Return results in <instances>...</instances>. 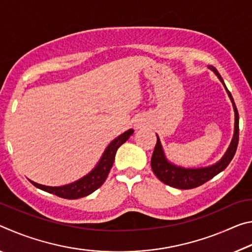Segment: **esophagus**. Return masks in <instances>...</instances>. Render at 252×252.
<instances>
[{"instance_id":"obj_1","label":"esophagus","mask_w":252,"mask_h":252,"mask_svg":"<svg viewBox=\"0 0 252 252\" xmlns=\"http://www.w3.org/2000/svg\"><path fill=\"white\" fill-rule=\"evenodd\" d=\"M138 126V127H139V126Z\"/></svg>"}]
</instances>
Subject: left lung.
<instances>
[{"mask_svg": "<svg viewBox=\"0 0 252 252\" xmlns=\"http://www.w3.org/2000/svg\"><path fill=\"white\" fill-rule=\"evenodd\" d=\"M209 69H210L213 73H215L220 82L223 84V87L227 91L228 95L230 97V101H231L233 111H234V131H233V136L231 142H230V146L227 149L222 158L216 162L215 164L208 165V167L203 168H185L180 167V165H177L172 163L171 161L168 160L167 156H165L163 148H162V144L160 141V138L157 134V144L155 148V151H153L152 159H151V168L152 171L155 172L157 178L159 179L161 182L165 183L170 187L177 188V189H193V188H197L199 186L203 185L204 182H207L212 179L217 174L220 173L221 171L228 167L230 161L232 160V158L236 153L237 147H238V141H239V114L238 110L236 108V104H234L233 97L231 93L225 87L223 82V79L221 78L219 74L218 70L216 69L215 66L209 65Z\"/></svg>", "mask_w": 252, "mask_h": 252, "instance_id": "8db88e82", "label": "left lung"}]
</instances>
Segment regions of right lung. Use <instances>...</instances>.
I'll list each match as a JSON object with an SVG mask.
<instances>
[{
	"mask_svg": "<svg viewBox=\"0 0 252 252\" xmlns=\"http://www.w3.org/2000/svg\"><path fill=\"white\" fill-rule=\"evenodd\" d=\"M132 133H133V129H129L125 133L120 134L118 138L112 140L109 146L105 148L103 155L100 158V160L95 167L88 174H85L84 177L79 179V180L60 187L43 186L32 180L30 181H31L34 187L39 188V189L45 191V192L53 193L60 198L72 200L87 197V195L94 192L97 188H100L103 185V182L105 181V179L108 177L110 170L113 165L117 150L130 138Z\"/></svg>",
	"mask_w": 252,
	"mask_h": 252,
	"instance_id": "right-lung-1",
	"label": "right lung"
}]
</instances>
